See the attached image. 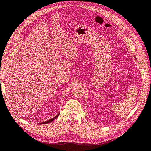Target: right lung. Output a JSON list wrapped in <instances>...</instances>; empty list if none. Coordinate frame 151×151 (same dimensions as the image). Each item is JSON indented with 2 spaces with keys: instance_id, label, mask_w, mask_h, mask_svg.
<instances>
[{
  "instance_id": "right-lung-1",
  "label": "right lung",
  "mask_w": 151,
  "mask_h": 151,
  "mask_svg": "<svg viewBox=\"0 0 151 151\" xmlns=\"http://www.w3.org/2000/svg\"><path fill=\"white\" fill-rule=\"evenodd\" d=\"M60 115V113L59 114H58V115L56 116H55L54 118H52V119H50V120H47V121H46V122H43V123H41L40 124H46V123H50V122H52V121H53L55 119H56L57 118H58V115Z\"/></svg>"
}]
</instances>
